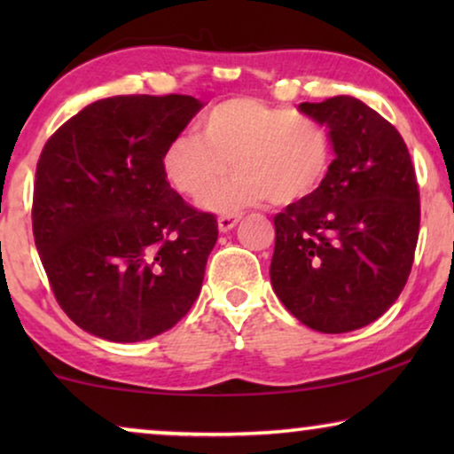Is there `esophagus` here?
Masks as SVG:
<instances>
[{
	"instance_id": "34e87169",
	"label": "esophagus",
	"mask_w": 454,
	"mask_h": 454,
	"mask_svg": "<svg viewBox=\"0 0 454 454\" xmlns=\"http://www.w3.org/2000/svg\"><path fill=\"white\" fill-rule=\"evenodd\" d=\"M239 219H241V215L239 213H227V215H221L219 216V231L221 233H227V231H231V229L238 225L239 223Z\"/></svg>"
}]
</instances>
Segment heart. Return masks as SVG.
Masks as SVG:
<instances>
[{"mask_svg": "<svg viewBox=\"0 0 454 454\" xmlns=\"http://www.w3.org/2000/svg\"><path fill=\"white\" fill-rule=\"evenodd\" d=\"M229 162L239 173L215 186ZM328 167L331 138L320 121L252 97L216 103L202 117L200 136L177 134L160 157L177 194L198 198L209 190L200 207L210 213L256 207L266 198L277 207L295 204L320 188Z\"/></svg>", "mask_w": 454, "mask_h": 454, "instance_id": "1", "label": "heart"}]
</instances>
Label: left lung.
Segmentation results:
<instances>
[{
    "instance_id": "left-lung-1",
    "label": "left lung",
    "mask_w": 454,
    "mask_h": 454,
    "mask_svg": "<svg viewBox=\"0 0 454 454\" xmlns=\"http://www.w3.org/2000/svg\"><path fill=\"white\" fill-rule=\"evenodd\" d=\"M328 128L334 160L312 196L275 216L270 283L318 333L357 331L405 287L419 233V192L395 126L356 97L301 103Z\"/></svg>"
}]
</instances>
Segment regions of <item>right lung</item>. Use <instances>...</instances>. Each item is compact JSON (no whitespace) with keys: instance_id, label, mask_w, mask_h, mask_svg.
<instances>
[{"instance_id":"add662e5","label":"right lung","mask_w":454,"mask_h":454,"mask_svg":"<svg viewBox=\"0 0 454 454\" xmlns=\"http://www.w3.org/2000/svg\"><path fill=\"white\" fill-rule=\"evenodd\" d=\"M204 105L121 95L67 120L36 163L33 233L74 325L114 343L169 331L202 289L216 219L167 184L165 146Z\"/></svg>"}]
</instances>
